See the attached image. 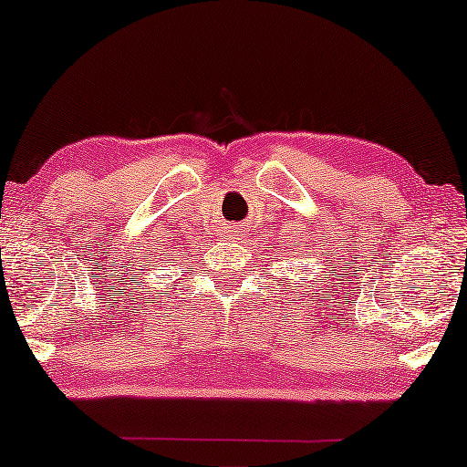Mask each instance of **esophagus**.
I'll return each mask as SVG.
<instances>
[{
	"mask_svg": "<svg viewBox=\"0 0 467 467\" xmlns=\"http://www.w3.org/2000/svg\"><path fill=\"white\" fill-rule=\"evenodd\" d=\"M225 232H227V238H229V235H232V234H234V229H225Z\"/></svg>",
	"mask_w": 467,
	"mask_h": 467,
	"instance_id": "obj_1",
	"label": "esophagus"
}]
</instances>
